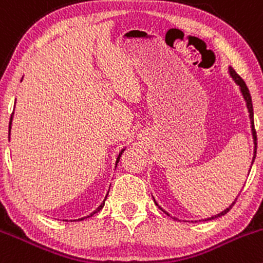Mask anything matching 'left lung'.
<instances>
[{"instance_id":"left-lung-1","label":"left lung","mask_w":263,"mask_h":263,"mask_svg":"<svg viewBox=\"0 0 263 263\" xmlns=\"http://www.w3.org/2000/svg\"><path fill=\"white\" fill-rule=\"evenodd\" d=\"M229 71H231V76H232V78H233L234 81H236L237 84H238L239 87H241V90H242V93H243V97H245L246 102H247V108H248V112H250V117H251V121H252V135H253V140H255V154H256V150H257V135H256L255 123H253V106H252V98H251L250 90H248V88H247V85H246L245 81H243V79L241 78V77H239L238 74H237L236 71H234V69H233V68H229ZM255 157H256V156H253V160H255ZM252 164H253V161H252ZM236 200H237V199H236ZM155 204H156V205H159V204H157L156 201H155ZM234 204H236V201H233V203H232L231 205H229V208H227L226 211H223L222 213H219V214L214 215V217H212V218H208V219H214V218L222 217V215H224L226 213H228L229 211H231V209H232V206H233ZM159 208L161 209L162 212H165L164 209L161 208V206H159ZM165 213H166V212H165ZM166 214L168 215V213H166Z\"/></svg>"}]
</instances>
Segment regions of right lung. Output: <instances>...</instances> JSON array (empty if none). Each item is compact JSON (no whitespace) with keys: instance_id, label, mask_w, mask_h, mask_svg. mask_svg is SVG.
I'll use <instances>...</instances> for the list:
<instances>
[{"instance_id":"obj_1","label":"right lung","mask_w":263,"mask_h":263,"mask_svg":"<svg viewBox=\"0 0 263 263\" xmlns=\"http://www.w3.org/2000/svg\"><path fill=\"white\" fill-rule=\"evenodd\" d=\"M11 120H12V116H11V118H10V128H11ZM122 151H123V150H122ZM122 151H121V154L118 155V157H117V162H116V165H117V164H118V161H120V157H121V155H122ZM107 195H108V194H107ZM106 198H107V197H106ZM104 200H106V199H104ZM104 200H103V203H102L101 205H99L98 208H97L96 211L92 213V214H90V215H88V217H92V215H93V214H96L97 212H99V211H101V209L103 208V205H104ZM83 219H84V218H81V219H78V220H83Z\"/></svg>"}]
</instances>
